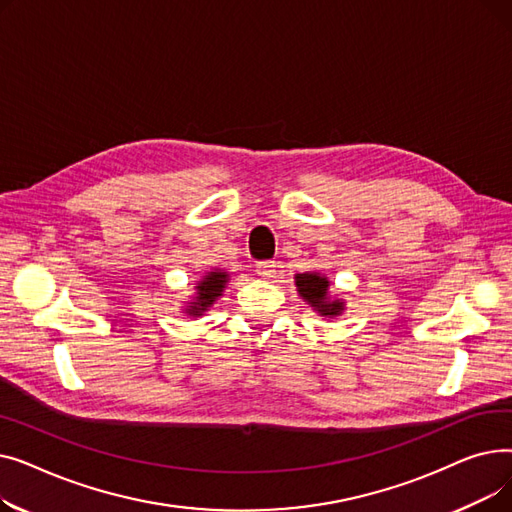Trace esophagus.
Returning a JSON list of instances; mask_svg holds the SVG:
<instances>
[{"instance_id":"obj_1","label":"esophagus","mask_w":512,"mask_h":512,"mask_svg":"<svg viewBox=\"0 0 512 512\" xmlns=\"http://www.w3.org/2000/svg\"><path fill=\"white\" fill-rule=\"evenodd\" d=\"M255 272L261 276V278H274L276 274V263L274 261H259L255 265Z\"/></svg>"}]
</instances>
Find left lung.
<instances>
[{"label": "left lung", "mask_w": 512, "mask_h": 512, "mask_svg": "<svg viewBox=\"0 0 512 512\" xmlns=\"http://www.w3.org/2000/svg\"><path fill=\"white\" fill-rule=\"evenodd\" d=\"M328 286L330 282L319 276V274H297V288L301 292V297L315 307L321 315H340L342 303L340 301H328Z\"/></svg>", "instance_id": "obj_1"}]
</instances>
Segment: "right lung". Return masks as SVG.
Instances as JSON below:
<instances>
[{"label":"right lung","instance_id":"1","mask_svg":"<svg viewBox=\"0 0 512 512\" xmlns=\"http://www.w3.org/2000/svg\"><path fill=\"white\" fill-rule=\"evenodd\" d=\"M228 282V274L226 272H209L197 286V297L193 299V303L188 305L186 313L191 315H201L207 307L213 305V301L222 297V290L226 288Z\"/></svg>","mask_w":512,"mask_h":512}]
</instances>
